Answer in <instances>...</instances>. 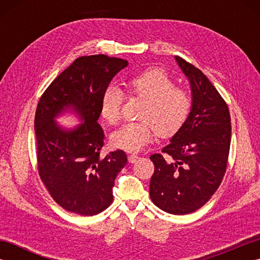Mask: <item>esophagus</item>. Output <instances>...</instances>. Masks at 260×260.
I'll return each instance as SVG.
<instances>
[{
	"label": "esophagus",
	"mask_w": 260,
	"mask_h": 260,
	"mask_svg": "<svg viewBox=\"0 0 260 260\" xmlns=\"http://www.w3.org/2000/svg\"><path fill=\"white\" fill-rule=\"evenodd\" d=\"M139 158H140V156L136 155V154H131V155L128 156V161H129V163H135L139 161Z\"/></svg>",
	"instance_id": "34e87169"
}]
</instances>
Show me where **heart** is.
Listing matches in <instances>:
<instances>
[{"mask_svg": "<svg viewBox=\"0 0 260 260\" xmlns=\"http://www.w3.org/2000/svg\"><path fill=\"white\" fill-rule=\"evenodd\" d=\"M174 80L161 68H148L132 76L125 82L129 95L145 99L140 123H127L112 134V144L126 152H139L155 139L176 133L190 112L189 93L174 86ZM124 95L118 87L105 89L101 99V115L109 124L120 118ZM157 131H155V129Z\"/></svg>", "mask_w": 260, "mask_h": 260, "instance_id": "heart-1", "label": "heart"}]
</instances>
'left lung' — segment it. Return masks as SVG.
I'll return each mask as SVG.
<instances>
[{"label": "left lung", "instance_id": "1", "mask_svg": "<svg viewBox=\"0 0 260 260\" xmlns=\"http://www.w3.org/2000/svg\"><path fill=\"white\" fill-rule=\"evenodd\" d=\"M190 82L192 104L181 128L162 154H153V203L172 214L197 211L217 191L227 168L231 119L227 104L200 69L175 56Z\"/></svg>", "mask_w": 260, "mask_h": 260}]
</instances>
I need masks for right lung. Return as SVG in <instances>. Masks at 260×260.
<instances>
[{
  "label": "right lung",
  "instance_id": "right-lung-1",
  "mask_svg": "<svg viewBox=\"0 0 260 260\" xmlns=\"http://www.w3.org/2000/svg\"><path fill=\"white\" fill-rule=\"evenodd\" d=\"M127 60L105 54L77 58L43 92L36 110L38 171L50 196L69 212L93 215L113 202L115 179L126 163L124 151L101 156L104 131L98 124L101 99ZM75 113L73 129L55 118Z\"/></svg>",
  "mask_w": 260,
  "mask_h": 260
}]
</instances>
